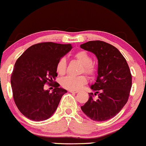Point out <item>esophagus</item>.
Wrapping results in <instances>:
<instances>
[{
	"label": "esophagus",
	"mask_w": 146,
	"mask_h": 146,
	"mask_svg": "<svg viewBox=\"0 0 146 146\" xmlns=\"http://www.w3.org/2000/svg\"><path fill=\"white\" fill-rule=\"evenodd\" d=\"M69 92H73V93H78L79 91L78 90H69Z\"/></svg>",
	"instance_id": "34e87169"
}]
</instances>
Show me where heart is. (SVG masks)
Masks as SVG:
<instances>
[{"label": "heart", "instance_id": "1", "mask_svg": "<svg viewBox=\"0 0 146 146\" xmlns=\"http://www.w3.org/2000/svg\"><path fill=\"white\" fill-rule=\"evenodd\" d=\"M75 58L83 65L82 72L88 73V75H92L96 70L95 64L91 62V57L88 52L85 51H80L75 54ZM66 58L63 57L56 64V71L59 75H64L66 71ZM87 82V78L84 75L81 76H67L63 78L61 80V85L66 89L76 90L80 89L82 85Z\"/></svg>", "mask_w": 146, "mask_h": 146}]
</instances>
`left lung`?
<instances>
[{"mask_svg": "<svg viewBox=\"0 0 146 146\" xmlns=\"http://www.w3.org/2000/svg\"><path fill=\"white\" fill-rule=\"evenodd\" d=\"M80 48L92 52L98 61V76L90 88L88 102L81 107L89 118L104 121L117 115L127 102L132 85L131 74L127 62L114 46L102 41H90Z\"/></svg>", "mask_w": 146, "mask_h": 146, "instance_id": "8db88e82", "label": "left lung"}]
</instances>
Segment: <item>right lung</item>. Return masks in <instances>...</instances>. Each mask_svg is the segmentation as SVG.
I'll return each instance as SVG.
<instances>
[{"label": "right lung", "mask_w": 146, "mask_h": 146, "mask_svg": "<svg viewBox=\"0 0 146 146\" xmlns=\"http://www.w3.org/2000/svg\"><path fill=\"white\" fill-rule=\"evenodd\" d=\"M71 44L44 42L31 46L16 61L10 79L13 98L20 112L27 118L40 121L50 118L66 90L58 82L51 92L44 89L58 74V61L72 49Z\"/></svg>", "instance_id": "obj_1"}]
</instances>
